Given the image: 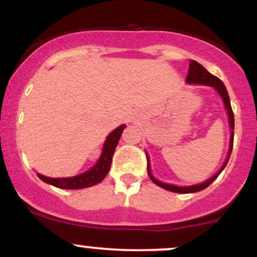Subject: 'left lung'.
I'll list each match as a JSON object with an SVG mask.
<instances>
[{"label": "left lung", "mask_w": 257, "mask_h": 257, "mask_svg": "<svg viewBox=\"0 0 257 257\" xmlns=\"http://www.w3.org/2000/svg\"><path fill=\"white\" fill-rule=\"evenodd\" d=\"M186 82H187V83H200V84L210 85V87H214L215 89L219 91L220 95L222 96L223 102H225L227 113H228V117H229V125H231V129L233 131V129H234V114H233V111H232V107H231V101H229L228 93H227V89H226L225 84L222 83V81H221L220 78H217L216 76L211 75V73L209 72V71H206L204 67H203L199 63H197V61L192 60L190 63V69H188V73H187V77H186ZM233 135H234V133L232 132V134H231V144H229L228 157H227L225 164H223L222 168H221L220 172L217 173L216 175H214L211 179H209L208 181L203 182V184H199V185L188 186V187H178V186H174V185L163 184V182L157 181V180H156L152 176L151 172H150L149 159H147V172H149L150 178H151L152 181L155 182L156 185H158L159 187L166 188V190H168V191H172V192H176V193H193V192H198V191L204 190V188L208 187V186L210 185L211 182H213L214 180L217 178V176H219V174L222 172L223 168L226 167L227 162H228V158H229V156H231V152H232Z\"/></svg>", "instance_id": "8db88e82"}]
</instances>
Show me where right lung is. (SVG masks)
Wrapping results in <instances>:
<instances>
[{
  "label": "right lung",
  "instance_id": "obj_1",
  "mask_svg": "<svg viewBox=\"0 0 257 257\" xmlns=\"http://www.w3.org/2000/svg\"><path fill=\"white\" fill-rule=\"evenodd\" d=\"M124 128L125 125H120L108 135L105 141L104 149H102L101 157H100L99 162L90 170H88V172L81 174V175L73 176V178L66 179L47 178V176L37 174L38 178L42 180V181L47 182V184L53 185L59 188H66V190H77V188L90 187V186L99 184L100 181H102L105 179L108 170H110L112 156H113V152L116 150V146L118 144L119 138Z\"/></svg>",
  "mask_w": 257,
  "mask_h": 257
}]
</instances>
